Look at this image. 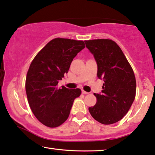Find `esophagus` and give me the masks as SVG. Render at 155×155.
<instances>
[{
    "instance_id": "1",
    "label": "esophagus",
    "mask_w": 155,
    "mask_h": 155,
    "mask_svg": "<svg viewBox=\"0 0 155 155\" xmlns=\"http://www.w3.org/2000/svg\"><path fill=\"white\" fill-rule=\"evenodd\" d=\"M82 94H89V92H85V91H84V90H82Z\"/></svg>"
}]
</instances>
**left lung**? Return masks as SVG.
Returning a JSON list of instances; mask_svg holds the SVG:
<instances>
[{"label":"left lung","instance_id":"obj_1","mask_svg":"<svg viewBox=\"0 0 155 155\" xmlns=\"http://www.w3.org/2000/svg\"><path fill=\"white\" fill-rule=\"evenodd\" d=\"M97 64V77L104 80L103 90L94 94L97 104L89 107L95 120L109 125L120 121L128 112L136 94L132 68L117 44L110 39L85 41Z\"/></svg>","mask_w":155,"mask_h":155}]
</instances>
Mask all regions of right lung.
Instances as JSON below:
<instances>
[{
    "label": "right lung",
    "instance_id": "right-lung-1",
    "mask_svg": "<svg viewBox=\"0 0 155 155\" xmlns=\"http://www.w3.org/2000/svg\"><path fill=\"white\" fill-rule=\"evenodd\" d=\"M85 48L82 41L56 38L37 54L28 70L25 90L34 116L50 127L63 124L70 115L80 89L58 88V81L68 72L73 58Z\"/></svg>",
    "mask_w": 155,
    "mask_h": 155
}]
</instances>
